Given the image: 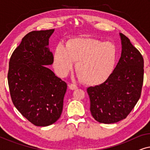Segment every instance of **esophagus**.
I'll return each mask as SVG.
<instances>
[{"label": "esophagus", "mask_w": 150, "mask_h": 150, "mask_svg": "<svg viewBox=\"0 0 150 150\" xmlns=\"http://www.w3.org/2000/svg\"><path fill=\"white\" fill-rule=\"evenodd\" d=\"M69 88L71 90H74L78 89V86L76 85L75 84H69Z\"/></svg>", "instance_id": "34e87169"}]
</instances>
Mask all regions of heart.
Wrapping results in <instances>:
<instances>
[{"mask_svg":"<svg viewBox=\"0 0 150 150\" xmlns=\"http://www.w3.org/2000/svg\"><path fill=\"white\" fill-rule=\"evenodd\" d=\"M117 58L116 45L92 38L69 40L65 47L59 44L53 55V67L61 77L68 74L76 62V71L82 81L90 85L103 83L110 76Z\"/></svg>","mask_w":150,"mask_h":150,"instance_id":"heart-1","label":"heart"}]
</instances>
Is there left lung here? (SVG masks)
Instances as JSON below:
<instances>
[{
  "label": "left lung",
  "mask_w": 150,
  "mask_h": 150,
  "mask_svg": "<svg viewBox=\"0 0 150 150\" xmlns=\"http://www.w3.org/2000/svg\"><path fill=\"white\" fill-rule=\"evenodd\" d=\"M122 51L117 66L105 82L87 88L90 111L100 123L113 124L126 118L141 97L144 61L141 52L120 33Z\"/></svg>",
  "instance_id": "8db88e82"
}]
</instances>
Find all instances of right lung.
<instances>
[{"mask_svg": "<svg viewBox=\"0 0 150 150\" xmlns=\"http://www.w3.org/2000/svg\"><path fill=\"white\" fill-rule=\"evenodd\" d=\"M54 29L33 30L12 53L7 74L14 106L37 126H48L61 117L67 84L48 67L53 54L48 47Z\"/></svg>", "mask_w": 150, "mask_h": 150, "instance_id": "add662e5", "label": "right lung"}]
</instances>
